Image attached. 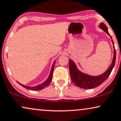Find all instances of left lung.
Wrapping results in <instances>:
<instances>
[{"label":"left lung","instance_id":"left-lung-1","mask_svg":"<svg viewBox=\"0 0 121 121\" xmlns=\"http://www.w3.org/2000/svg\"><path fill=\"white\" fill-rule=\"evenodd\" d=\"M99 27L103 30H104L106 34H108L111 39L113 48V57L112 62V63L110 65L109 68H108L105 72H104V73L100 75L99 76H91V75L86 74V73H85L80 71L78 69L76 65L75 64V63L72 60L69 59V70L71 80H72L73 83H75V85L80 87V88L83 89H91L95 88V87H97L99 86V85H101L102 83L105 81L108 78V77L109 76L115 64L116 53L113 40L112 39L111 36L108 33V28L105 24L103 23H100Z\"/></svg>","mask_w":121,"mask_h":121}]
</instances>
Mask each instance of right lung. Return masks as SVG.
<instances>
[{"mask_svg":"<svg viewBox=\"0 0 121 121\" xmlns=\"http://www.w3.org/2000/svg\"><path fill=\"white\" fill-rule=\"evenodd\" d=\"M55 63H56V62H54L53 63V65H52L51 70V72L50 73V75H49L48 78L44 82H43V83L40 84V85H39L38 86H36L30 87V86H27L22 85V83H20V82H18V81H17V83H18L21 86H22V87H24V88L26 89H28V90H30L32 91H39V90H43V89L45 88V87H48V86L50 85V83H51V81H52V75H53V69H54V66H55Z\"/></svg>","mask_w":121,"mask_h":121,"instance_id":"right-lung-1","label":"right lung"}]
</instances>
